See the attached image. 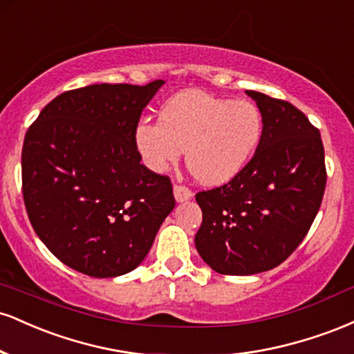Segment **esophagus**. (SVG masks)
<instances>
[{"instance_id": "obj_1", "label": "esophagus", "mask_w": 354, "mask_h": 354, "mask_svg": "<svg viewBox=\"0 0 354 354\" xmlns=\"http://www.w3.org/2000/svg\"><path fill=\"white\" fill-rule=\"evenodd\" d=\"M173 193H174V200L178 203H183V201H188L193 198V193H191L189 188H186V186L183 185H174L173 186Z\"/></svg>"}]
</instances>
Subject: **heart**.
Segmentation results:
<instances>
[{"mask_svg":"<svg viewBox=\"0 0 354 354\" xmlns=\"http://www.w3.org/2000/svg\"><path fill=\"white\" fill-rule=\"evenodd\" d=\"M263 133V118L251 101H231L188 89L161 106L156 123L135 128V146L154 173L168 171L181 160L203 185L219 186L250 163Z\"/></svg>","mask_w":354,"mask_h":354,"instance_id":"1","label":"heart"}]
</instances>
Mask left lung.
Returning <instances> with one entry per match:
<instances>
[{
  "instance_id": "left-lung-1",
  "label": "left lung",
  "mask_w": 354,
  "mask_h": 354,
  "mask_svg": "<svg viewBox=\"0 0 354 354\" xmlns=\"http://www.w3.org/2000/svg\"><path fill=\"white\" fill-rule=\"evenodd\" d=\"M246 95L263 118L256 153L236 178L196 194L198 253L216 273L231 276L281 265L310 231L326 186L319 129L288 101Z\"/></svg>"
}]
</instances>
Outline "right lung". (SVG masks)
I'll list each match as a JSON object with an SVG mask.
<instances>
[{
    "label": "right lung",
    "instance_id": "1",
    "mask_svg": "<svg viewBox=\"0 0 354 354\" xmlns=\"http://www.w3.org/2000/svg\"><path fill=\"white\" fill-rule=\"evenodd\" d=\"M163 84L64 91L26 131L28 218L48 250L80 273L115 278L135 270L174 208L169 178L140 163L133 140L141 113Z\"/></svg>",
    "mask_w": 354,
    "mask_h": 354
}]
</instances>
